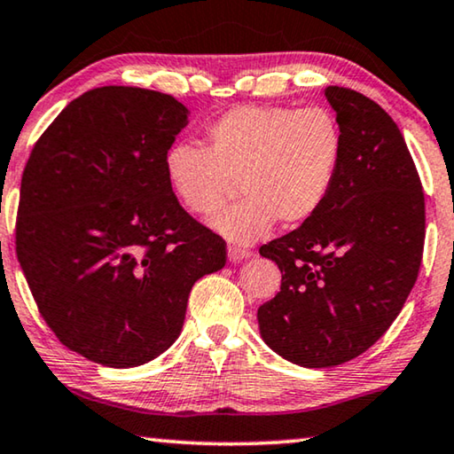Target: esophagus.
I'll return each instance as SVG.
<instances>
[{
  "mask_svg": "<svg viewBox=\"0 0 454 454\" xmlns=\"http://www.w3.org/2000/svg\"><path fill=\"white\" fill-rule=\"evenodd\" d=\"M227 258L231 264H239V262H246L252 258V252L249 249H243V247H238V246H229L227 247Z\"/></svg>",
  "mask_w": 454,
  "mask_h": 454,
  "instance_id": "1",
  "label": "esophagus"
}]
</instances>
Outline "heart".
<instances>
[{"mask_svg": "<svg viewBox=\"0 0 454 454\" xmlns=\"http://www.w3.org/2000/svg\"><path fill=\"white\" fill-rule=\"evenodd\" d=\"M344 137L330 110L239 106L207 129V147L176 143L166 176L190 213L219 211L238 180L241 199L216 215L221 238L247 246L282 225H301L324 207L336 182Z\"/></svg>", "mask_w": 454, "mask_h": 454, "instance_id": "b5f03b06", "label": "heart"}]
</instances>
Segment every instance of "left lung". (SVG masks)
<instances>
[{
	"mask_svg": "<svg viewBox=\"0 0 454 454\" xmlns=\"http://www.w3.org/2000/svg\"><path fill=\"white\" fill-rule=\"evenodd\" d=\"M344 137L324 207L260 247L282 272L258 309L260 336L288 363L324 369L356 358L402 311L422 264L426 207L393 118L354 90H324Z\"/></svg>",
	"mask_w": 454,
	"mask_h": 454,
	"instance_id": "1",
	"label": "left lung"
}]
</instances>
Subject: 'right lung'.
I'll list each match as a JSON object with an SVG mask.
<instances>
[{"mask_svg":"<svg viewBox=\"0 0 454 454\" xmlns=\"http://www.w3.org/2000/svg\"><path fill=\"white\" fill-rule=\"evenodd\" d=\"M190 110L106 85L75 98L32 149L20 186L18 262L43 319L91 363L133 369L178 340L194 282L225 266L166 176Z\"/></svg>","mask_w":454,"mask_h":454,"instance_id":"add662e5","label":"right lung"}]
</instances>
